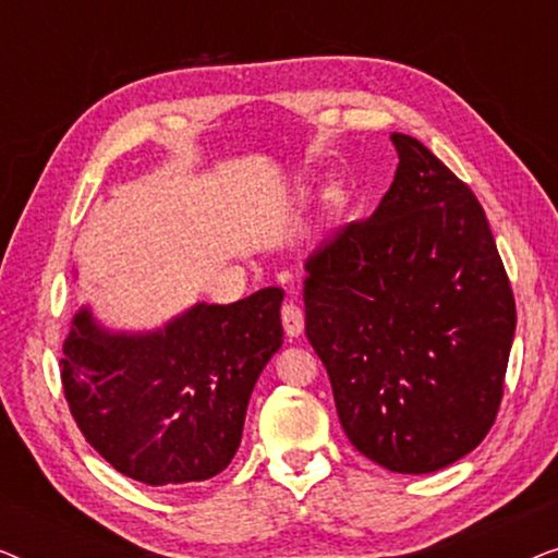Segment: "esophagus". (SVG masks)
I'll use <instances>...</instances> for the list:
<instances>
[{"label": "esophagus", "mask_w": 558, "mask_h": 558, "mask_svg": "<svg viewBox=\"0 0 558 558\" xmlns=\"http://www.w3.org/2000/svg\"><path fill=\"white\" fill-rule=\"evenodd\" d=\"M281 325H284L287 338H300L304 330V312L292 302L284 304L281 307Z\"/></svg>", "instance_id": "esophagus-1"}]
</instances>
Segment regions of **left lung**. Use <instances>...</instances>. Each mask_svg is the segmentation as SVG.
<instances>
[{
	"instance_id": "8db88e82",
	"label": "left lung",
	"mask_w": 558,
	"mask_h": 558,
	"mask_svg": "<svg viewBox=\"0 0 558 558\" xmlns=\"http://www.w3.org/2000/svg\"><path fill=\"white\" fill-rule=\"evenodd\" d=\"M391 142L399 167L376 213L304 264V330L357 452L426 475L490 432L515 300L472 190L414 136Z\"/></svg>"
}]
</instances>
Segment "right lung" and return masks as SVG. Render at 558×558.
<instances>
[{
	"label": "right lung",
	"instance_id": "obj_1",
	"mask_svg": "<svg viewBox=\"0 0 558 558\" xmlns=\"http://www.w3.org/2000/svg\"><path fill=\"white\" fill-rule=\"evenodd\" d=\"M279 287L182 312L151 332L73 317L60 378L83 437L113 470L151 487L203 483L231 464L251 391L281 348Z\"/></svg>",
	"mask_w": 558,
	"mask_h": 558
}]
</instances>
